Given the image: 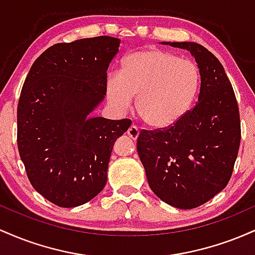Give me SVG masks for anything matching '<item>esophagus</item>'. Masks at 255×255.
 <instances>
[{"label":"esophagus","instance_id":"34e87169","mask_svg":"<svg viewBox=\"0 0 255 255\" xmlns=\"http://www.w3.org/2000/svg\"><path fill=\"white\" fill-rule=\"evenodd\" d=\"M128 135H129L131 139H134L135 140L137 136H139V133H140V130H139V128L136 127L135 125H133V126H130L129 128H128Z\"/></svg>","mask_w":255,"mask_h":255}]
</instances>
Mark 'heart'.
Returning a JSON list of instances; mask_svg holds the SVG:
<instances>
[{
	"instance_id": "b5f03b06",
	"label": "heart",
	"mask_w": 255,
	"mask_h": 255,
	"mask_svg": "<svg viewBox=\"0 0 255 255\" xmlns=\"http://www.w3.org/2000/svg\"><path fill=\"white\" fill-rule=\"evenodd\" d=\"M200 83L198 66L188 58L162 49L130 54L120 75L107 80V97L118 110H127L134 96L136 111L148 126L165 128L191 109Z\"/></svg>"
}]
</instances>
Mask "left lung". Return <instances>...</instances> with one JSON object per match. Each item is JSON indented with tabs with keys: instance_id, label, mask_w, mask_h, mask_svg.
I'll list each match as a JSON object with an SVG mask.
<instances>
[{
	"instance_id": "left-lung-1",
	"label": "left lung",
	"mask_w": 255,
	"mask_h": 255,
	"mask_svg": "<svg viewBox=\"0 0 255 255\" xmlns=\"http://www.w3.org/2000/svg\"><path fill=\"white\" fill-rule=\"evenodd\" d=\"M187 49L200 72L198 103L176 124L142 129L136 148L150 188L166 204L191 210L211 200L233 175L241 141L235 92L218 58L198 43Z\"/></svg>"
}]
</instances>
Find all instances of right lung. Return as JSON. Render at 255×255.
Segmentation results:
<instances>
[{
    "instance_id": "1",
    "label": "right lung",
    "mask_w": 255,
    "mask_h": 255,
    "mask_svg": "<svg viewBox=\"0 0 255 255\" xmlns=\"http://www.w3.org/2000/svg\"><path fill=\"white\" fill-rule=\"evenodd\" d=\"M121 39L58 43L32 64L17 103V148L33 188L61 207L103 191L116 139L129 119L90 118L107 93V71Z\"/></svg>"
}]
</instances>
